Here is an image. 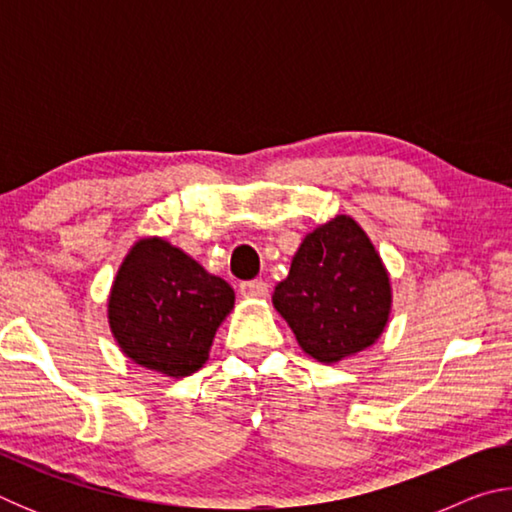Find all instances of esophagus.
<instances>
[{
	"instance_id": "34e87169",
	"label": "esophagus",
	"mask_w": 512,
	"mask_h": 512,
	"mask_svg": "<svg viewBox=\"0 0 512 512\" xmlns=\"http://www.w3.org/2000/svg\"><path fill=\"white\" fill-rule=\"evenodd\" d=\"M241 296L244 298H266L268 296V282L264 280H250V282H241Z\"/></svg>"
}]
</instances>
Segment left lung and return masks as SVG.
Wrapping results in <instances>:
<instances>
[{
	"mask_svg": "<svg viewBox=\"0 0 512 512\" xmlns=\"http://www.w3.org/2000/svg\"><path fill=\"white\" fill-rule=\"evenodd\" d=\"M391 305L386 266L348 214L302 239L287 280L273 291V307L300 348L327 366L370 348L388 325Z\"/></svg>",
	"mask_w": 512,
	"mask_h": 512,
	"instance_id": "obj_1",
	"label": "left lung"
}]
</instances>
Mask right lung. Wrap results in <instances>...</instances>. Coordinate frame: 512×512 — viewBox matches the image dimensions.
<instances>
[{
	"label": "right lung",
	"mask_w": 512,
	"mask_h": 512,
	"mask_svg": "<svg viewBox=\"0 0 512 512\" xmlns=\"http://www.w3.org/2000/svg\"><path fill=\"white\" fill-rule=\"evenodd\" d=\"M235 307L221 277L160 237L128 250L112 282L108 323L117 345L137 366L164 377H189L210 357L219 325Z\"/></svg>",
	"instance_id": "obj_1"
}]
</instances>
